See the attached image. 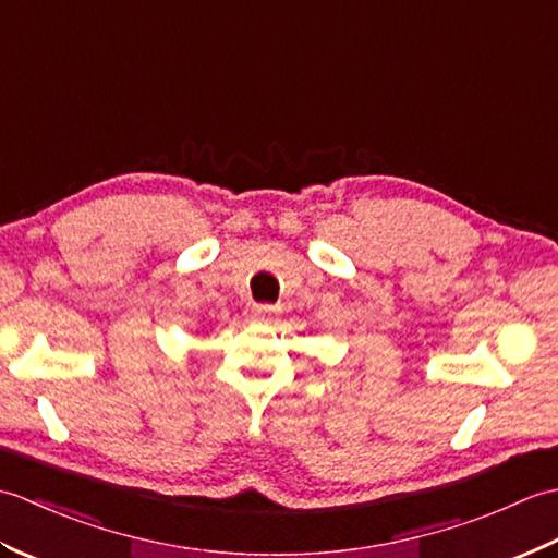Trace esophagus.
I'll return each instance as SVG.
<instances>
[{
	"label": "esophagus",
	"mask_w": 558,
	"mask_h": 558,
	"mask_svg": "<svg viewBox=\"0 0 558 558\" xmlns=\"http://www.w3.org/2000/svg\"><path fill=\"white\" fill-rule=\"evenodd\" d=\"M278 314H280V310L278 306H270V304H254V310H252V322L254 324H272L278 318Z\"/></svg>",
	"instance_id": "esophagus-1"
}]
</instances>
